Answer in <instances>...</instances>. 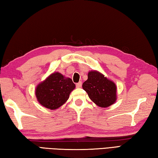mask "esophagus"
I'll list each match as a JSON object with an SVG mask.
<instances>
[{
  "label": "esophagus",
  "mask_w": 158,
  "mask_h": 158,
  "mask_svg": "<svg viewBox=\"0 0 158 158\" xmlns=\"http://www.w3.org/2000/svg\"><path fill=\"white\" fill-rule=\"evenodd\" d=\"M82 86V82H79L78 83L76 84V87L77 88H80Z\"/></svg>",
  "instance_id": "obj_1"
}]
</instances>
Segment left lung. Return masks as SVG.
<instances>
[{"instance_id":"obj_1","label":"left lung","mask_w":158,"mask_h":158,"mask_svg":"<svg viewBox=\"0 0 158 158\" xmlns=\"http://www.w3.org/2000/svg\"><path fill=\"white\" fill-rule=\"evenodd\" d=\"M82 88L89 98L101 108H107L117 100V86L98 71L88 73V79L82 84Z\"/></svg>"}]
</instances>
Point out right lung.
Here are the masks:
<instances>
[{"label":"right lung","mask_w":158,"mask_h":158,"mask_svg":"<svg viewBox=\"0 0 158 158\" xmlns=\"http://www.w3.org/2000/svg\"><path fill=\"white\" fill-rule=\"evenodd\" d=\"M75 87L72 79L59 72H54L37 86L35 95L44 107L56 110L67 101Z\"/></svg>","instance_id":"right-lung-1"}]
</instances>
